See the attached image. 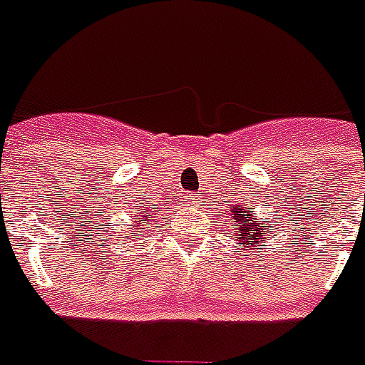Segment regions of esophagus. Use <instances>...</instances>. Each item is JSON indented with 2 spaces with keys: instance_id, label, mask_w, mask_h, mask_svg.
<instances>
[{
  "instance_id": "obj_1",
  "label": "esophagus",
  "mask_w": 365,
  "mask_h": 365,
  "mask_svg": "<svg viewBox=\"0 0 365 365\" xmlns=\"http://www.w3.org/2000/svg\"><path fill=\"white\" fill-rule=\"evenodd\" d=\"M189 200H191V206H195V204H197V202H200V200H198L197 195H192V197L189 198Z\"/></svg>"
}]
</instances>
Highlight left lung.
<instances>
[{
	"label": "left lung",
	"instance_id": "left-lung-1",
	"mask_svg": "<svg viewBox=\"0 0 365 365\" xmlns=\"http://www.w3.org/2000/svg\"><path fill=\"white\" fill-rule=\"evenodd\" d=\"M230 225L234 229V238L242 242L244 247H250L255 250L257 245L264 244L266 236L272 234L269 227H262L264 223H268V219H259L257 215H253L251 208H232L230 210ZM260 250V247H259Z\"/></svg>",
	"mask_w": 365,
	"mask_h": 365
}]
</instances>
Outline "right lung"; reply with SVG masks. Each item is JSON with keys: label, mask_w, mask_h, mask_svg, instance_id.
Segmentation results:
<instances>
[{"label": "right lung", "mask_w": 365, "mask_h": 365, "mask_svg": "<svg viewBox=\"0 0 365 365\" xmlns=\"http://www.w3.org/2000/svg\"><path fill=\"white\" fill-rule=\"evenodd\" d=\"M148 204L150 202L140 204V208L144 210V212H140V210H138V215H140V217L133 219L131 227H136L133 232H140V229H148V227H144V225L150 223V215H153L155 212H161V210L157 208V206H148ZM136 238H140V236H136Z\"/></svg>", "instance_id": "obj_1"}]
</instances>
